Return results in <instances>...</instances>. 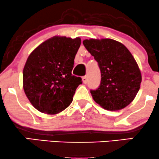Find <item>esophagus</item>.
<instances>
[{"label":"esophagus","mask_w":159,"mask_h":159,"mask_svg":"<svg viewBox=\"0 0 159 159\" xmlns=\"http://www.w3.org/2000/svg\"><path fill=\"white\" fill-rule=\"evenodd\" d=\"M82 81H83L84 84H87V81H88V78H87V76H84V77L82 78Z\"/></svg>","instance_id":"1"}]
</instances>
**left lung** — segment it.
Masks as SVG:
<instances>
[{
  "label": "left lung",
  "mask_w": 159,
  "mask_h": 159,
  "mask_svg": "<svg viewBox=\"0 0 159 159\" xmlns=\"http://www.w3.org/2000/svg\"><path fill=\"white\" fill-rule=\"evenodd\" d=\"M83 44L101 71L100 86L90 91L94 101L107 111L128 106L135 98L142 81L138 63L129 49L111 39H85Z\"/></svg>",
  "instance_id": "8db88e82"
}]
</instances>
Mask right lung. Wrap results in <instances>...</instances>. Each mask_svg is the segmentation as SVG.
<instances>
[{"label": "right lung", "mask_w": 159, "mask_h": 159, "mask_svg": "<svg viewBox=\"0 0 159 159\" xmlns=\"http://www.w3.org/2000/svg\"><path fill=\"white\" fill-rule=\"evenodd\" d=\"M81 38L55 36L36 47L23 69V88L36 110L57 114L72 103L81 78L72 75Z\"/></svg>", "instance_id": "add662e5"}]
</instances>
